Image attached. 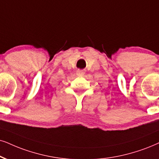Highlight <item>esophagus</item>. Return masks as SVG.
Returning <instances> with one entry per match:
<instances>
[{
	"instance_id": "34e87169",
	"label": "esophagus",
	"mask_w": 159,
	"mask_h": 159,
	"mask_svg": "<svg viewBox=\"0 0 159 159\" xmlns=\"http://www.w3.org/2000/svg\"><path fill=\"white\" fill-rule=\"evenodd\" d=\"M84 70H78L77 72H76V75H77L78 77H81L84 75Z\"/></svg>"
}]
</instances>
